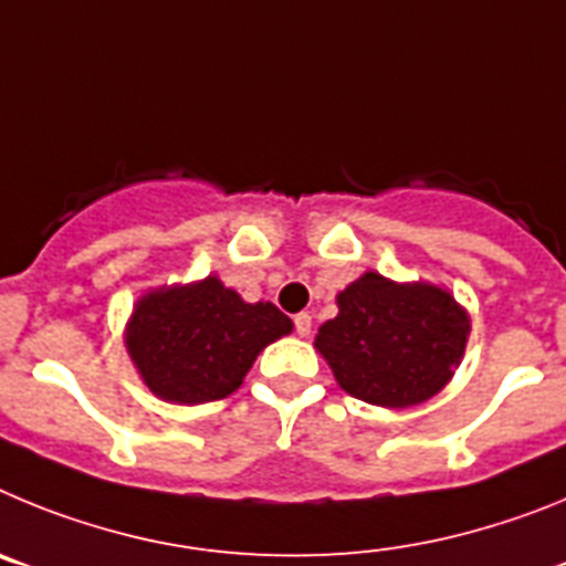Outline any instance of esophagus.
<instances>
[{
    "instance_id": "esophagus-1",
    "label": "esophagus",
    "mask_w": 566,
    "mask_h": 566,
    "mask_svg": "<svg viewBox=\"0 0 566 566\" xmlns=\"http://www.w3.org/2000/svg\"><path fill=\"white\" fill-rule=\"evenodd\" d=\"M294 332H297L300 337H308V332H312V314L308 312L294 314Z\"/></svg>"
}]
</instances>
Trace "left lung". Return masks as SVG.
<instances>
[{
    "instance_id": "8db88e82",
    "label": "left lung",
    "mask_w": 566,
    "mask_h": 566,
    "mask_svg": "<svg viewBox=\"0 0 566 566\" xmlns=\"http://www.w3.org/2000/svg\"><path fill=\"white\" fill-rule=\"evenodd\" d=\"M339 314L319 326L317 352L352 397L385 408L424 402L453 377L470 319L431 283L399 286L365 272L339 292Z\"/></svg>"
}]
</instances>
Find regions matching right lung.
<instances>
[{"label":"right lung","mask_w":566,"mask_h":566,"mask_svg":"<svg viewBox=\"0 0 566 566\" xmlns=\"http://www.w3.org/2000/svg\"><path fill=\"white\" fill-rule=\"evenodd\" d=\"M292 332L272 303H243L218 277L158 289L138 300L127 352L149 391L181 405L223 399L269 343Z\"/></svg>","instance_id":"obj_1"}]
</instances>
